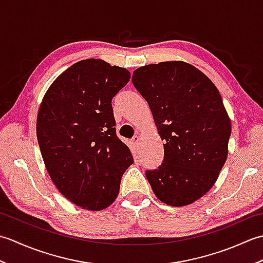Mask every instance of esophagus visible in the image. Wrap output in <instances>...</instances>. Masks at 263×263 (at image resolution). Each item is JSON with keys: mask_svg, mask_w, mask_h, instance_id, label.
I'll use <instances>...</instances> for the list:
<instances>
[{"mask_svg": "<svg viewBox=\"0 0 263 263\" xmlns=\"http://www.w3.org/2000/svg\"><path fill=\"white\" fill-rule=\"evenodd\" d=\"M139 141H140V137H139L138 135H136L135 137L132 138V142H133V144H135V146H138Z\"/></svg>", "mask_w": 263, "mask_h": 263, "instance_id": "1", "label": "esophagus"}]
</instances>
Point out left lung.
I'll list each match as a JSON object with an SVG mask.
<instances>
[{
    "label": "left lung",
    "instance_id": "1",
    "mask_svg": "<svg viewBox=\"0 0 263 263\" xmlns=\"http://www.w3.org/2000/svg\"><path fill=\"white\" fill-rule=\"evenodd\" d=\"M132 82L166 142L163 163L146 171L153 191L168 205L191 204L214 186L227 159L232 124L220 93L183 61L141 66Z\"/></svg>",
    "mask_w": 263,
    "mask_h": 263
}]
</instances>
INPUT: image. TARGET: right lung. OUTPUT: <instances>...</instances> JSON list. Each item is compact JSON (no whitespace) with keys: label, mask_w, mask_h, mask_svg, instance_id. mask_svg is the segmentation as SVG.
<instances>
[{"label":"right lung","mask_w":263,"mask_h":263,"mask_svg":"<svg viewBox=\"0 0 263 263\" xmlns=\"http://www.w3.org/2000/svg\"><path fill=\"white\" fill-rule=\"evenodd\" d=\"M130 72L103 60L71 65L48 88L37 115V140L51 180L72 203L103 210L119 195L133 164L116 136L111 99Z\"/></svg>","instance_id":"1"}]
</instances>
